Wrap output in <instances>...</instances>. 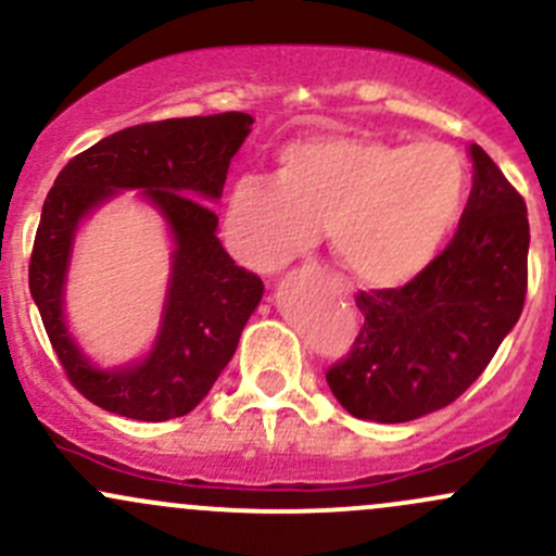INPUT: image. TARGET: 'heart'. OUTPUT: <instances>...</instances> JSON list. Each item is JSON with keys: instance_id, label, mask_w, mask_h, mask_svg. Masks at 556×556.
<instances>
[{"instance_id": "b5f03b06", "label": "heart", "mask_w": 556, "mask_h": 556, "mask_svg": "<svg viewBox=\"0 0 556 556\" xmlns=\"http://www.w3.org/2000/svg\"><path fill=\"white\" fill-rule=\"evenodd\" d=\"M465 200V157L451 144L319 134L285 144L274 176L231 185L224 237L242 264L271 271L321 224L329 253L358 282L399 288L435 261Z\"/></svg>"}]
</instances>
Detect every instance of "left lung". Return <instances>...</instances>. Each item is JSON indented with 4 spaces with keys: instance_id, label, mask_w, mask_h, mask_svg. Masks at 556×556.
I'll return each mask as SVG.
<instances>
[{
    "instance_id": "obj_1",
    "label": "left lung",
    "mask_w": 556,
    "mask_h": 556,
    "mask_svg": "<svg viewBox=\"0 0 556 556\" xmlns=\"http://www.w3.org/2000/svg\"><path fill=\"white\" fill-rule=\"evenodd\" d=\"M456 235L401 288L358 292L364 325L327 369L348 414L408 422L454 404L520 319L528 292V208L480 144Z\"/></svg>"
}]
</instances>
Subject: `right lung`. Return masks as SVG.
I'll list each match as a JSON object with an SVG mask.
<instances>
[{
  "label": "right lung",
  "instance_id": "obj_1",
  "mask_svg": "<svg viewBox=\"0 0 556 556\" xmlns=\"http://www.w3.org/2000/svg\"><path fill=\"white\" fill-rule=\"evenodd\" d=\"M250 124L248 113L231 110L129 126L78 152L54 179L30 250L28 288L65 377L105 412L139 422L185 417L235 356L264 282L222 248L208 203L222 198ZM118 188L146 189L167 216L177 250L156 348L134 368L105 372L83 358L64 329L62 285L77 222Z\"/></svg>",
  "mask_w": 556,
  "mask_h": 556
}]
</instances>
